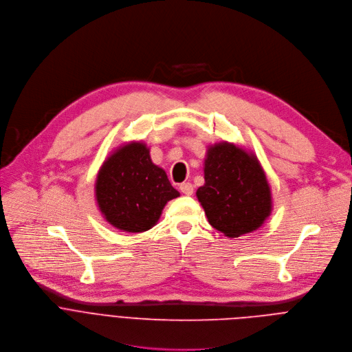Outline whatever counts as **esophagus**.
<instances>
[{
  "label": "esophagus",
  "instance_id": "1",
  "mask_svg": "<svg viewBox=\"0 0 352 352\" xmlns=\"http://www.w3.org/2000/svg\"><path fill=\"white\" fill-rule=\"evenodd\" d=\"M180 191L184 194V195H192V192H194V186L191 184V183H182L180 184Z\"/></svg>",
  "mask_w": 352,
  "mask_h": 352
}]
</instances>
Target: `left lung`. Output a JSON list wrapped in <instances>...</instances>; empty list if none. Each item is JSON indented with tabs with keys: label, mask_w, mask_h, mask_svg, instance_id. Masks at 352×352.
I'll use <instances>...</instances> for the list:
<instances>
[{
	"label": "left lung",
	"mask_w": 352,
	"mask_h": 352,
	"mask_svg": "<svg viewBox=\"0 0 352 352\" xmlns=\"http://www.w3.org/2000/svg\"><path fill=\"white\" fill-rule=\"evenodd\" d=\"M204 177L197 197L214 229L239 237L269 217L270 188L254 155L233 144H217L208 150Z\"/></svg>",
	"instance_id": "left-lung-1"
}]
</instances>
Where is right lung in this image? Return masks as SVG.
<instances>
[{
    "instance_id": "obj_1",
    "label": "right lung",
    "mask_w": 352,
    "mask_h": 352,
    "mask_svg": "<svg viewBox=\"0 0 352 352\" xmlns=\"http://www.w3.org/2000/svg\"><path fill=\"white\" fill-rule=\"evenodd\" d=\"M96 197L112 226L142 233L158 222L165 204L179 197V191L172 187L165 170L153 164L150 150L142 143H131L104 162Z\"/></svg>"
}]
</instances>
